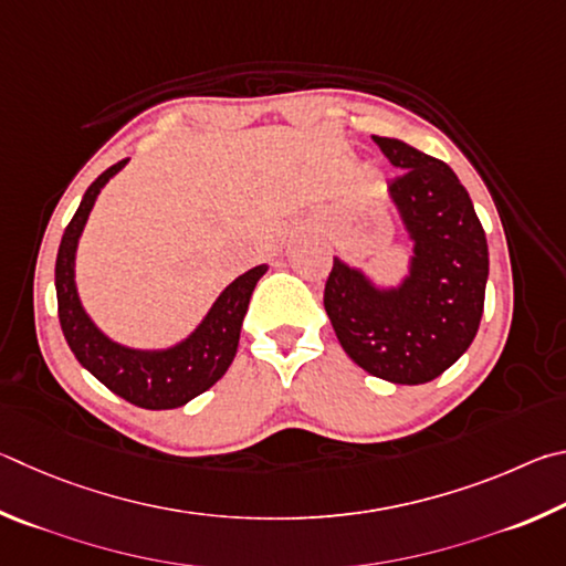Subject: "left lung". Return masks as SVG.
<instances>
[{"mask_svg": "<svg viewBox=\"0 0 566 566\" xmlns=\"http://www.w3.org/2000/svg\"><path fill=\"white\" fill-rule=\"evenodd\" d=\"M373 142L400 168L388 191L415 243L410 275L398 289H378L358 268L333 258L323 303L353 363L395 385H422L458 363L478 335L488 238L448 164L398 138Z\"/></svg>", "mask_w": 566, "mask_h": 566, "instance_id": "1", "label": "left lung"}]
</instances>
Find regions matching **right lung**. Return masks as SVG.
Segmentation results:
<instances>
[{
	"label": "right lung",
	"mask_w": 566,
	"mask_h": 566,
	"mask_svg": "<svg viewBox=\"0 0 566 566\" xmlns=\"http://www.w3.org/2000/svg\"><path fill=\"white\" fill-rule=\"evenodd\" d=\"M124 161L96 178L86 188L76 213L69 221L56 253V303L59 323H62L64 338L76 360L104 382L118 398L146 410H174L181 408L196 395L206 392L211 385L223 378L228 365L233 363L241 338L243 315L251 303L255 283L268 271V265H255L251 271L238 275L228 289L218 295L213 308L208 311L201 325L174 348L166 350H132L124 348L96 328L92 318L78 303L74 283V255L76 243L82 235L86 218L92 213L94 201L104 184L124 168Z\"/></svg>",
	"instance_id": "obj_1"
}]
</instances>
